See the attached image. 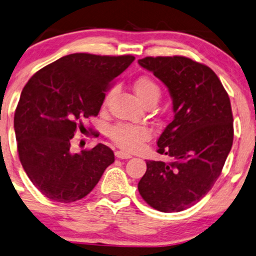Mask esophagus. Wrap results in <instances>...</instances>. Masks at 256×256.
<instances>
[{"instance_id":"34e87169","label":"esophagus","mask_w":256,"mask_h":256,"mask_svg":"<svg viewBox=\"0 0 256 256\" xmlns=\"http://www.w3.org/2000/svg\"><path fill=\"white\" fill-rule=\"evenodd\" d=\"M116 158H118L120 160H126V158H131L132 155L128 152H122V150H118V152H116Z\"/></svg>"}]
</instances>
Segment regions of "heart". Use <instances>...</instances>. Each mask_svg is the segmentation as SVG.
<instances>
[{
    "label": "heart",
    "instance_id": "obj_1",
    "mask_svg": "<svg viewBox=\"0 0 256 256\" xmlns=\"http://www.w3.org/2000/svg\"><path fill=\"white\" fill-rule=\"evenodd\" d=\"M134 93L144 104L154 101L158 102L161 96V89L158 84L150 78H140L134 82ZM108 98H106V102ZM108 136L122 149L128 152H136L140 149L146 142L152 138V131L146 126L116 124L110 128Z\"/></svg>",
    "mask_w": 256,
    "mask_h": 256
}]
</instances>
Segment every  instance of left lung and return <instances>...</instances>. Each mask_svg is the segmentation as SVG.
<instances>
[{"label":"left lung","instance_id":"left-lung-1","mask_svg":"<svg viewBox=\"0 0 256 256\" xmlns=\"http://www.w3.org/2000/svg\"><path fill=\"white\" fill-rule=\"evenodd\" d=\"M138 63L164 83L174 112L158 140V152L173 161H146L138 190L155 210L184 211L212 188L232 150L229 95L214 70L190 58L146 57Z\"/></svg>","mask_w":256,"mask_h":256}]
</instances>
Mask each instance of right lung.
I'll return each instance as SVG.
<instances>
[{
  "mask_svg": "<svg viewBox=\"0 0 256 256\" xmlns=\"http://www.w3.org/2000/svg\"><path fill=\"white\" fill-rule=\"evenodd\" d=\"M134 60L131 54H72L40 69L24 87L14 114L18 152L27 176L48 199L84 198L114 162L104 144L74 154L70 140L83 120L98 114L104 92Z\"/></svg>",
  "mask_w": 256,
  "mask_h": 256,
  "instance_id": "right-lung-1",
  "label": "right lung"
}]
</instances>
